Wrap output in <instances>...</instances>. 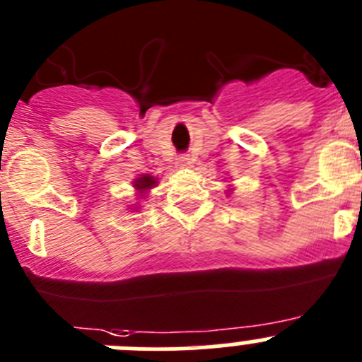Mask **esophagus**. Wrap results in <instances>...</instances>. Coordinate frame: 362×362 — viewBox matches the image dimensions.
<instances>
[{
	"label": "esophagus",
	"mask_w": 362,
	"mask_h": 362,
	"mask_svg": "<svg viewBox=\"0 0 362 362\" xmlns=\"http://www.w3.org/2000/svg\"><path fill=\"white\" fill-rule=\"evenodd\" d=\"M192 158L190 156H187V153H183V156H179L177 158V166L179 168H192Z\"/></svg>",
	"instance_id": "34e87169"
}]
</instances>
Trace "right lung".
Instances as JSON below:
<instances>
[{"mask_svg":"<svg viewBox=\"0 0 362 362\" xmlns=\"http://www.w3.org/2000/svg\"><path fill=\"white\" fill-rule=\"evenodd\" d=\"M156 183H158V179L152 177V175H148V174H145L134 181V187H136V190L139 192V194H145L146 190H150L152 187H156Z\"/></svg>","mask_w":362,"mask_h":362,"instance_id":"add662e5","label":"right lung"}]
</instances>
